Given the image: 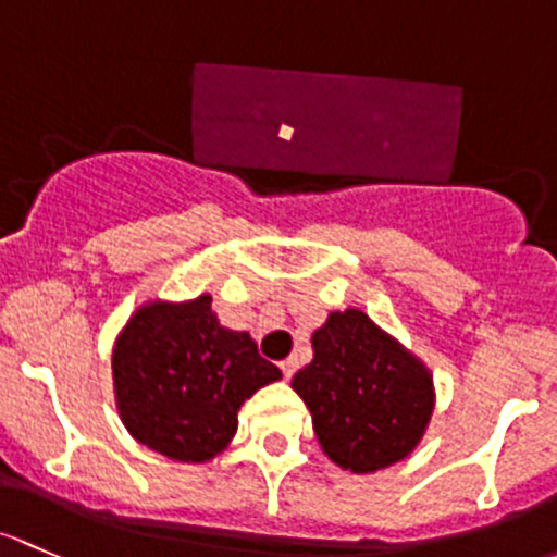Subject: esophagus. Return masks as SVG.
Segmentation results:
<instances>
[{
  "label": "esophagus",
  "mask_w": 557,
  "mask_h": 557,
  "mask_svg": "<svg viewBox=\"0 0 557 557\" xmlns=\"http://www.w3.org/2000/svg\"><path fill=\"white\" fill-rule=\"evenodd\" d=\"M280 368H283V376H285V379H290V376H294V373H296L298 362L294 360V357H288V360L280 362Z\"/></svg>",
  "instance_id": "1"
}]
</instances>
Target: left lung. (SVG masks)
<instances>
[{
  "instance_id": "1",
  "label": "left lung",
  "mask_w": 557,
  "mask_h": 557,
  "mask_svg": "<svg viewBox=\"0 0 557 557\" xmlns=\"http://www.w3.org/2000/svg\"><path fill=\"white\" fill-rule=\"evenodd\" d=\"M312 349L290 386L307 403L327 459L357 475L406 459L435 408L424 362L360 309L327 314Z\"/></svg>"
}]
</instances>
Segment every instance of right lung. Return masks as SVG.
<instances>
[{"mask_svg": "<svg viewBox=\"0 0 557 557\" xmlns=\"http://www.w3.org/2000/svg\"><path fill=\"white\" fill-rule=\"evenodd\" d=\"M195 301H149L127 320L111 352L116 411L140 446L175 461H208L237 432L256 389L283 379L245 331H230Z\"/></svg>", "mask_w": 557, "mask_h": 557, "instance_id": "right-lung-1", "label": "right lung"}]
</instances>
